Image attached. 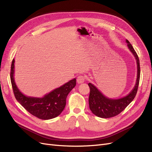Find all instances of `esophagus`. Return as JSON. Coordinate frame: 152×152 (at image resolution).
Listing matches in <instances>:
<instances>
[{
    "instance_id": "obj_1",
    "label": "esophagus",
    "mask_w": 152,
    "mask_h": 152,
    "mask_svg": "<svg viewBox=\"0 0 152 152\" xmlns=\"http://www.w3.org/2000/svg\"><path fill=\"white\" fill-rule=\"evenodd\" d=\"M85 77L83 75H80L79 76H77V82L78 84H81V83H83L85 82Z\"/></svg>"
}]
</instances>
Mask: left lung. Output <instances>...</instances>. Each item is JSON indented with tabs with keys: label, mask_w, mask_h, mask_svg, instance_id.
<instances>
[{
	"label": "left lung",
	"mask_w": 152,
	"mask_h": 152,
	"mask_svg": "<svg viewBox=\"0 0 152 152\" xmlns=\"http://www.w3.org/2000/svg\"><path fill=\"white\" fill-rule=\"evenodd\" d=\"M126 42L128 43L127 45L128 48L136 61L137 77L136 84L129 94L120 99H113L105 96L95 85L89 83L88 86L90 89L88 100L90 109L93 114L101 118H110L120 114L133 100L138 90L140 77L139 58L129 42L128 40Z\"/></svg>",
	"instance_id": "1"
}]
</instances>
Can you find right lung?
I'll use <instances>...</instances> for the list:
<instances>
[{"mask_svg": "<svg viewBox=\"0 0 152 152\" xmlns=\"http://www.w3.org/2000/svg\"><path fill=\"white\" fill-rule=\"evenodd\" d=\"M14 62L15 60L13 58L11 68V81L14 94L18 102L31 114L40 119H51L59 115L65 108L68 94L76 85V78L43 97L28 96L21 93L16 85L14 77Z\"/></svg>", "mask_w": 152, "mask_h": 152, "instance_id": "right-lung-1", "label": "right lung"}]
</instances>
